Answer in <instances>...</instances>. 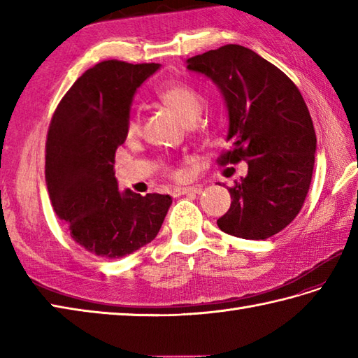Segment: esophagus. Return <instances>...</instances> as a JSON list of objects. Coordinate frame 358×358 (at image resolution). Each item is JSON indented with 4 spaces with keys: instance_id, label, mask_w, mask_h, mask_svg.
Segmentation results:
<instances>
[{
    "instance_id": "1",
    "label": "esophagus",
    "mask_w": 358,
    "mask_h": 358,
    "mask_svg": "<svg viewBox=\"0 0 358 358\" xmlns=\"http://www.w3.org/2000/svg\"><path fill=\"white\" fill-rule=\"evenodd\" d=\"M201 186H192V187H175L172 189V195L173 196H180V195H189V194H201Z\"/></svg>"
}]
</instances>
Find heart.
I'll return each instance as SVG.
<instances>
[{"mask_svg":"<svg viewBox=\"0 0 358 358\" xmlns=\"http://www.w3.org/2000/svg\"><path fill=\"white\" fill-rule=\"evenodd\" d=\"M157 96L159 101L177 113V115L183 121H186V123H192V121L200 115V112L203 109L201 94L195 87L183 81L167 83V85L162 86L157 90ZM140 129H141L140 117L136 115V113H132L127 120V127H126L127 135L129 136L138 135ZM171 175L173 178L180 177V173L177 171H172Z\"/></svg>","mask_w":358,"mask_h":358,"instance_id":"heart-1","label":"heart"}]
</instances>
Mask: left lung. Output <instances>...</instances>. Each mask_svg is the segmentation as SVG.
I'll return each instance as SVG.
<instances>
[{"instance_id":"obj_1","label":"left lung","mask_w":358,"mask_h":358,"mask_svg":"<svg viewBox=\"0 0 358 358\" xmlns=\"http://www.w3.org/2000/svg\"><path fill=\"white\" fill-rule=\"evenodd\" d=\"M186 63L214 81L226 101L231 149L218 163H248L217 224L234 237L269 238L299 215L313 180L317 136L308 106L291 78L243 45L226 44Z\"/></svg>"}]
</instances>
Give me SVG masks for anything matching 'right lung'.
<instances>
[{"mask_svg":"<svg viewBox=\"0 0 358 358\" xmlns=\"http://www.w3.org/2000/svg\"><path fill=\"white\" fill-rule=\"evenodd\" d=\"M159 64L108 59L67 90L50 120L45 185L52 208L87 252L115 260L157 237L169 195L118 191L115 152L127 136L132 98Z\"/></svg>","mask_w":358,"mask_h":358,"instance_id":"1","label":"right lung"}]
</instances>
